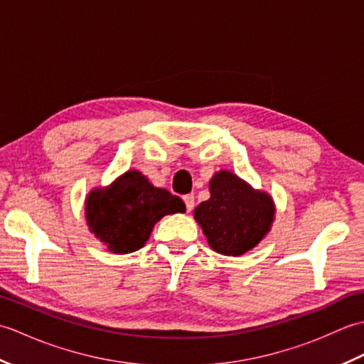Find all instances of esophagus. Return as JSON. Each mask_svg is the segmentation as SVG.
Wrapping results in <instances>:
<instances>
[{"mask_svg": "<svg viewBox=\"0 0 364 364\" xmlns=\"http://www.w3.org/2000/svg\"><path fill=\"white\" fill-rule=\"evenodd\" d=\"M183 200H184V205H186V210L192 211V208H194V196L188 194V196L183 197Z\"/></svg>", "mask_w": 364, "mask_h": 364, "instance_id": "34e87169", "label": "esophagus"}]
</instances>
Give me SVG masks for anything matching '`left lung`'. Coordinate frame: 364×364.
<instances>
[{"label": "left lung", "instance_id": "obj_1", "mask_svg": "<svg viewBox=\"0 0 364 364\" xmlns=\"http://www.w3.org/2000/svg\"><path fill=\"white\" fill-rule=\"evenodd\" d=\"M210 194L194 210V219L214 252L241 257L255 249L272 228L277 211L274 198L230 170L213 175Z\"/></svg>", "mask_w": 364, "mask_h": 364}]
</instances>
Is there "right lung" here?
<instances>
[{"instance_id": "add662e5", "label": "right lung", "mask_w": 364, "mask_h": 364, "mask_svg": "<svg viewBox=\"0 0 364 364\" xmlns=\"http://www.w3.org/2000/svg\"><path fill=\"white\" fill-rule=\"evenodd\" d=\"M183 200L156 188L131 168L106 188L92 189L84 202L86 223L107 250L125 255L142 249L153 227L164 215L184 213Z\"/></svg>"}]
</instances>
